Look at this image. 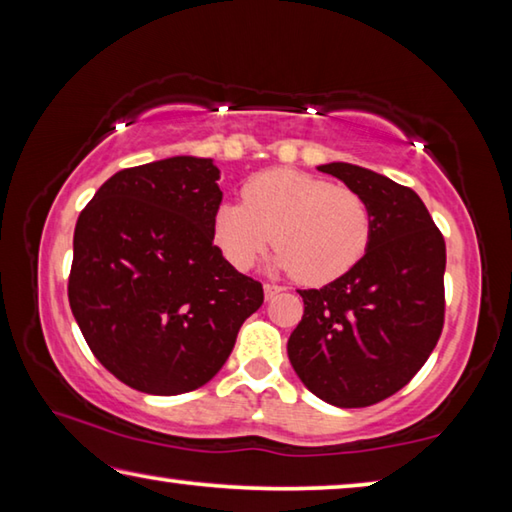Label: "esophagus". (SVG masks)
<instances>
[{
    "instance_id": "obj_1",
    "label": "esophagus",
    "mask_w": 512,
    "mask_h": 512,
    "mask_svg": "<svg viewBox=\"0 0 512 512\" xmlns=\"http://www.w3.org/2000/svg\"><path fill=\"white\" fill-rule=\"evenodd\" d=\"M280 291H282L280 284H264V296H266V300L275 298Z\"/></svg>"
}]
</instances>
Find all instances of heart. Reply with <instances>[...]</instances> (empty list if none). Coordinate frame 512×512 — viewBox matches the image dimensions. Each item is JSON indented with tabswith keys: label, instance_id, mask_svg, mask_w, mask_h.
I'll return each instance as SVG.
<instances>
[{
	"label": "heart",
	"instance_id": "heart-1",
	"mask_svg": "<svg viewBox=\"0 0 512 512\" xmlns=\"http://www.w3.org/2000/svg\"><path fill=\"white\" fill-rule=\"evenodd\" d=\"M372 212L350 187L296 169H268L248 178L241 203L214 216V241L228 262L246 271L275 244L277 268L318 287L339 280L368 253Z\"/></svg>",
	"mask_w": 512,
	"mask_h": 512
}]
</instances>
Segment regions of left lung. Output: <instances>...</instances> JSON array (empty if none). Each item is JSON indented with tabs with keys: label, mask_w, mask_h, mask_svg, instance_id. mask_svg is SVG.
<instances>
[{
	"label": "left lung",
	"mask_w": 512,
	"mask_h": 512,
	"mask_svg": "<svg viewBox=\"0 0 512 512\" xmlns=\"http://www.w3.org/2000/svg\"><path fill=\"white\" fill-rule=\"evenodd\" d=\"M318 169L366 198L372 239L352 271L298 291L305 314L287 352L316 397L361 409L409 384L436 348L445 323V239L411 187L348 162Z\"/></svg>",
	"instance_id": "8db88e82"
}]
</instances>
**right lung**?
I'll use <instances>...</instances> for the list:
<instances>
[{"mask_svg":"<svg viewBox=\"0 0 512 512\" xmlns=\"http://www.w3.org/2000/svg\"><path fill=\"white\" fill-rule=\"evenodd\" d=\"M210 158L121 169L83 207L67 296L101 366L135 391L189 393L228 361L262 282L214 246L223 192Z\"/></svg>","mask_w":512,"mask_h":512,"instance_id":"1","label":"right lung"}]
</instances>
